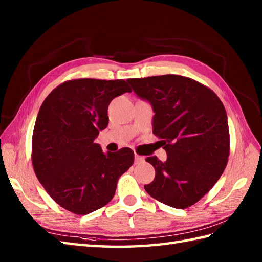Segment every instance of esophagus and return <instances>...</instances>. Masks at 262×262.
<instances>
[{"label": "esophagus", "instance_id": "obj_1", "mask_svg": "<svg viewBox=\"0 0 262 262\" xmlns=\"http://www.w3.org/2000/svg\"><path fill=\"white\" fill-rule=\"evenodd\" d=\"M143 160H144V158L141 157V155L135 154V163H140V162H142Z\"/></svg>", "mask_w": 262, "mask_h": 262}]
</instances>
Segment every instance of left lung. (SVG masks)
Returning a JSON list of instances; mask_svg holds the SVG:
<instances>
[{"label":"left lung","mask_w":262,"mask_h":262,"mask_svg":"<svg viewBox=\"0 0 262 262\" xmlns=\"http://www.w3.org/2000/svg\"><path fill=\"white\" fill-rule=\"evenodd\" d=\"M154 110L153 134L168 159L146 161L154 180L144 186L154 199L185 209L207 193L225 170L230 132L223 103L214 91L190 77L159 75L127 80Z\"/></svg>","instance_id":"left-lung-1"}]
</instances>
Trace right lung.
<instances>
[{
  "label": "right lung",
  "mask_w": 262,
  "mask_h": 262,
  "mask_svg": "<svg viewBox=\"0 0 262 262\" xmlns=\"http://www.w3.org/2000/svg\"><path fill=\"white\" fill-rule=\"evenodd\" d=\"M132 89L124 80L66 81L42 102L32 134L31 161L39 182L55 202L77 215L107 205L119 177L134 163L122 147L102 152L93 141L108 126V105Z\"/></svg>",
  "instance_id": "obj_1"
}]
</instances>
